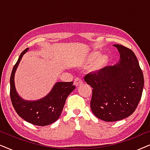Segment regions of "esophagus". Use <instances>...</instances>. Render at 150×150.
Masks as SVG:
<instances>
[{"mask_svg":"<svg viewBox=\"0 0 150 150\" xmlns=\"http://www.w3.org/2000/svg\"><path fill=\"white\" fill-rule=\"evenodd\" d=\"M74 84L76 87H79L80 85H81L83 84V81L81 79H79V78H76L74 81Z\"/></svg>","mask_w":150,"mask_h":150,"instance_id":"obj_1","label":"esophagus"}]
</instances>
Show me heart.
<instances>
[{"label":"heart","mask_w":150,"mask_h":150,"mask_svg":"<svg viewBox=\"0 0 150 150\" xmlns=\"http://www.w3.org/2000/svg\"><path fill=\"white\" fill-rule=\"evenodd\" d=\"M101 54L98 51L92 52L81 61V64H91L89 71L92 73H98L104 69L110 62V57L107 54Z\"/></svg>","instance_id":"b5f03b06"}]
</instances>
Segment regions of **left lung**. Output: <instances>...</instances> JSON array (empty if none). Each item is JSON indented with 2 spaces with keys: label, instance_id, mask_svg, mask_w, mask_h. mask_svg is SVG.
I'll return each mask as SVG.
<instances>
[{
  "label": "left lung",
  "instance_id": "left-lung-1",
  "mask_svg": "<svg viewBox=\"0 0 150 150\" xmlns=\"http://www.w3.org/2000/svg\"><path fill=\"white\" fill-rule=\"evenodd\" d=\"M120 54L117 63L98 73H90L85 81L93 88L90 106L98 119L116 122L134 112L140 101L144 78L139 61L130 49L115 44Z\"/></svg>",
  "mask_w": 150,
  "mask_h": 150
}]
</instances>
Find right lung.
Instances as JSON below:
<instances>
[{
  "mask_svg": "<svg viewBox=\"0 0 150 150\" xmlns=\"http://www.w3.org/2000/svg\"><path fill=\"white\" fill-rule=\"evenodd\" d=\"M28 50L26 48L20 54L14 65L10 77V97L14 109L20 117L36 126H48L58 120L62 112L65 100L75 86L73 82H57L46 96L38 100H26L16 91L14 77L18 65L23 55Z\"/></svg>",
  "mask_w": 150,
  "mask_h": 150,
  "instance_id": "add662e5",
  "label": "right lung"
}]
</instances>
